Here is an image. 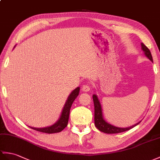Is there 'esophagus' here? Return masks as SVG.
Segmentation results:
<instances>
[{"instance_id": "34e87169", "label": "esophagus", "mask_w": 160, "mask_h": 160, "mask_svg": "<svg viewBox=\"0 0 160 160\" xmlns=\"http://www.w3.org/2000/svg\"><path fill=\"white\" fill-rule=\"evenodd\" d=\"M91 89V87L89 86L88 84H84L82 86V91L84 92H88L90 91Z\"/></svg>"}]
</instances>
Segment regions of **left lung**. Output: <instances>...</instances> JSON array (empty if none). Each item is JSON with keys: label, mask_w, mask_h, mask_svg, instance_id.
I'll use <instances>...</instances> for the list:
<instances>
[{"label": "left lung", "mask_w": 160, "mask_h": 160, "mask_svg": "<svg viewBox=\"0 0 160 160\" xmlns=\"http://www.w3.org/2000/svg\"><path fill=\"white\" fill-rule=\"evenodd\" d=\"M141 47H142L141 48H142V50H143L144 55H145L150 61L153 62V57H152V55L149 49H148L143 43H141ZM92 99H93L95 107V125L96 126V128H97L99 131L106 133H118L129 130V129L133 128V127H135V126L138 125L140 122V121L138 123L133 125L131 126V127L125 128L115 127V126L107 122L104 120V118H103L102 108L98 96L94 94L92 95Z\"/></svg>", "instance_id": "left-lung-1"}]
</instances>
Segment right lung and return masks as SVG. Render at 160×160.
Returning a JSON list of instances; mask_svg holds the SVG:
<instances>
[{
	"mask_svg": "<svg viewBox=\"0 0 160 160\" xmlns=\"http://www.w3.org/2000/svg\"><path fill=\"white\" fill-rule=\"evenodd\" d=\"M80 92V87H77L76 88L70 93L68 99L65 103V106L63 107L62 111L61 112V115L58 121L54 123V125L50 126V127L43 128H31L35 129L36 131H38L40 132L46 133H58L63 130L68 125V121H69V112H70V108H71L72 103L74 100L78 97L79 95Z\"/></svg>",
	"mask_w": 160,
	"mask_h": 160,
	"instance_id": "obj_1",
	"label": "right lung"
}]
</instances>
